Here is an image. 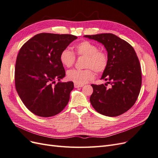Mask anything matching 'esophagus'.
Listing matches in <instances>:
<instances>
[{"instance_id":"esophagus-1","label":"esophagus","mask_w":158,"mask_h":158,"mask_svg":"<svg viewBox=\"0 0 158 158\" xmlns=\"http://www.w3.org/2000/svg\"><path fill=\"white\" fill-rule=\"evenodd\" d=\"M84 86V85L82 84H74V88H82Z\"/></svg>"}]
</instances>
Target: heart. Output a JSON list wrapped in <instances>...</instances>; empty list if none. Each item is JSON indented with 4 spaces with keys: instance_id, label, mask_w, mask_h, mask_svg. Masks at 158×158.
<instances>
[{
    "instance_id": "b5f03b06",
    "label": "heart",
    "mask_w": 158,
    "mask_h": 158,
    "mask_svg": "<svg viewBox=\"0 0 158 158\" xmlns=\"http://www.w3.org/2000/svg\"><path fill=\"white\" fill-rule=\"evenodd\" d=\"M75 52L78 56L86 57L84 66L86 69L70 70L67 73V78L78 84H84L92 80L94 77L92 69L98 73L106 69L108 64V57L106 52L98 51L97 45L88 41H84L77 44ZM60 61L66 67H70L75 61V55L73 51L68 49H63L60 54Z\"/></svg>"
}]
</instances>
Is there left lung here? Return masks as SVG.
<instances>
[{"label":"left lung","instance_id":"obj_1","mask_svg":"<svg viewBox=\"0 0 158 158\" xmlns=\"http://www.w3.org/2000/svg\"><path fill=\"white\" fill-rule=\"evenodd\" d=\"M84 37L104 45L107 52L108 64L101 80L111 84L109 88L106 87V83L92 84L94 92L90 103L103 115H120L135 103L141 88V68L136 52L128 43L112 33Z\"/></svg>","mask_w":158,"mask_h":158}]
</instances>
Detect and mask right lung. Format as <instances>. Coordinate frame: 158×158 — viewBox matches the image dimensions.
<instances>
[{
    "label": "right lung",
    "instance_id": "right-lung-1",
    "mask_svg": "<svg viewBox=\"0 0 158 158\" xmlns=\"http://www.w3.org/2000/svg\"><path fill=\"white\" fill-rule=\"evenodd\" d=\"M77 37L41 33L24 44L17 56L16 89L23 103L33 114L49 117L68 104L73 82H60L65 71L60 61L61 51ZM57 79L59 82L52 85Z\"/></svg>",
    "mask_w": 158,
    "mask_h": 158
}]
</instances>
